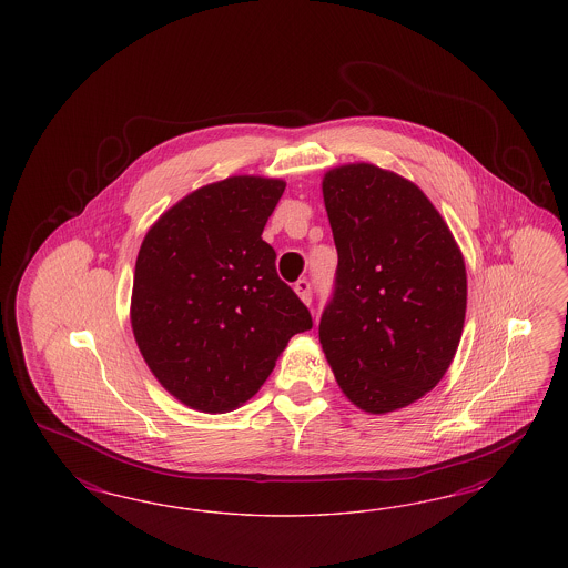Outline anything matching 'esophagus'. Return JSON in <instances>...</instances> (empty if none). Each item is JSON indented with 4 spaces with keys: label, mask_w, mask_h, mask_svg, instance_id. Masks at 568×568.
<instances>
[{
    "label": "esophagus",
    "mask_w": 568,
    "mask_h": 568,
    "mask_svg": "<svg viewBox=\"0 0 568 568\" xmlns=\"http://www.w3.org/2000/svg\"><path fill=\"white\" fill-rule=\"evenodd\" d=\"M293 290L300 295V300H302L304 304H308V306L312 304V283H310L308 278H300Z\"/></svg>",
    "instance_id": "obj_1"
}]
</instances>
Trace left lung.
Returning a JSON list of instances; mask_svg holds the SVG:
<instances>
[{"label":"left lung","instance_id":"left-lung-1","mask_svg":"<svg viewBox=\"0 0 568 568\" xmlns=\"http://www.w3.org/2000/svg\"><path fill=\"white\" fill-rule=\"evenodd\" d=\"M323 195L339 262L318 337L345 396L392 413L430 392L454 361L465 260L427 195L396 172L339 166Z\"/></svg>","mask_w":568,"mask_h":568}]
</instances>
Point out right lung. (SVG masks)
Listing matches in <instances>:
<instances>
[{"label": "right lung", "instance_id": "1", "mask_svg": "<svg viewBox=\"0 0 568 568\" xmlns=\"http://www.w3.org/2000/svg\"><path fill=\"white\" fill-rule=\"evenodd\" d=\"M285 183L231 176L160 216L139 250L131 323L166 392L202 413L247 402L312 316L262 240Z\"/></svg>", "mask_w": 568, "mask_h": 568}]
</instances>
